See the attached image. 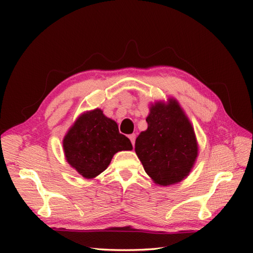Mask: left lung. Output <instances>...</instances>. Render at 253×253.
<instances>
[{"instance_id":"left-lung-1","label":"left lung","mask_w":253,"mask_h":253,"mask_svg":"<svg viewBox=\"0 0 253 253\" xmlns=\"http://www.w3.org/2000/svg\"><path fill=\"white\" fill-rule=\"evenodd\" d=\"M63 148L68 164L88 179L105 170L115 153L132 150L129 139L100 109L77 118L64 137Z\"/></svg>"}]
</instances>
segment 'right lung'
I'll use <instances>...</instances> for the list:
<instances>
[{
    "label": "right lung",
    "mask_w": 253,
    "mask_h": 253,
    "mask_svg": "<svg viewBox=\"0 0 253 253\" xmlns=\"http://www.w3.org/2000/svg\"><path fill=\"white\" fill-rule=\"evenodd\" d=\"M148 129L136 139L135 150L155 184L169 186L188 176L198 157L191 123L178 102H157L150 107Z\"/></svg>",
    "instance_id": "1"
}]
</instances>
